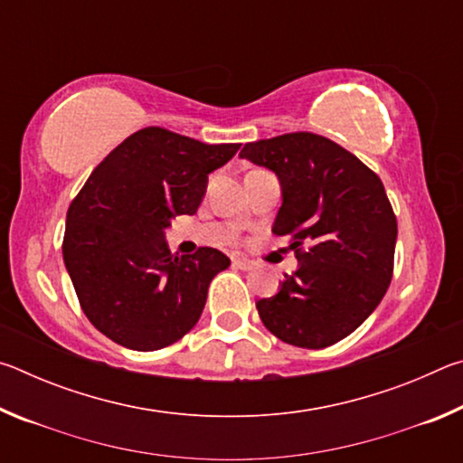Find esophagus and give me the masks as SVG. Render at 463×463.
Listing matches in <instances>:
<instances>
[{
	"instance_id": "1",
	"label": "esophagus",
	"mask_w": 463,
	"mask_h": 463,
	"mask_svg": "<svg viewBox=\"0 0 463 463\" xmlns=\"http://www.w3.org/2000/svg\"><path fill=\"white\" fill-rule=\"evenodd\" d=\"M253 261H249L247 257H234L232 260V268H237V269H242V271H249V269H253Z\"/></svg>"
}]
</instances>
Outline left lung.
<instances>
[{
    "label": "left lung",
    "instance_id": "8db88e82",
    "mask_svg": "<svg viewBox=\"0 0 463 463\" xmlns=\"http://www.w3.org/2000/svg\"><path fill=\"white\" fill-rule=\"evenodd\" d=\"M241 156L279 177L273 234L289 237L300 263L257 302L265 328L302 349L339 343L375 310L394 273L398 224L382 179L315 132L247 143Z\"/></svg>",
    "mask_w": 463,
    "mask_h": 463
}]
</instances>
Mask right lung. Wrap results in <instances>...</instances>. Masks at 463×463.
I'll return each mask as SVG.
<instances>
[{"mask_svg":"<svg viewBox=\"0 0 463 463\" xmlns=\"http://www.w3.org/2000/svg\"><path fill=\"white\" fill-rule=\"evenodd\" d=\"M239 146L146 127L91 171L67 210L62 260L81 310L108 339L155 351L198 323L210 281L231 260L213 247L171 255L163 231L198 210L208 174Z\"/></svg>","mask_w":463,"mask_h":463,"instance_id":"1","label":"right lung"}]
</instances>
